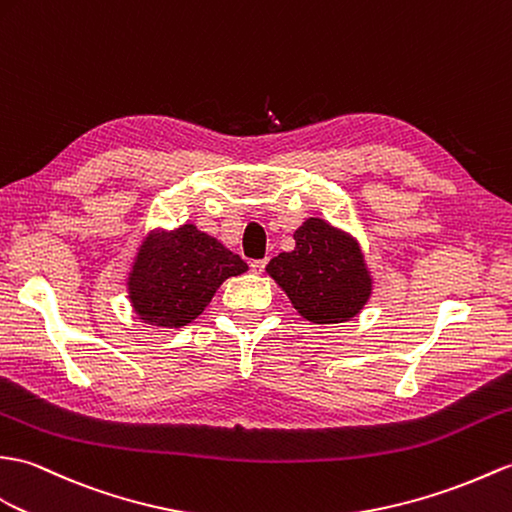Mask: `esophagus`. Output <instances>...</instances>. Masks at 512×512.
<instances>
[{
	"mask_svg": "<svg viewBox=\"0 0 512 512\" xmlns=\"http://www.w3.org/2000/svg\"><path fill=\"white\" fill-rule=\"evenodd\" d=\"M266 264H268V259H255V261H251V270L255 272V275H261V272L266 270Z\"/></svg>",
	"mask_w": 512,
	"mask_h": 512,
	"instance_id": "34e87169",
	"label": "esophagus"
}]
</instances>
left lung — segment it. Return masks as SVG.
<instances>
[{
  "instance_id": "8db88e82",
  "label": "left lung",
  "mask_w": 512,
  "mask_h": 512,
  "mask_svg": "<svg viewBox=\"0 0 512 512\" xmlns=\"http://www.w3.org/2000/svg\"><path fill=\"white\" fill-rule=\"evenodd\" d=\"M294 242V251L279 253L266 266L294 310L316 325L358 316L373 292L360 244L320 218L305 220Z\"/></svg>"
}]
</instances>
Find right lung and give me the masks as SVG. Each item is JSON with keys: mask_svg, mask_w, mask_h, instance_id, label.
<instances>
[{"mask_svg": "<svg viewBox=\"0 0 512 512\" xmlns=\"http://www.w3.org/2000/svg\"><path fill=\"white\" fill-rule=\"evenodd\" d=\"M246 270L216 237L183 224L146 237L128 275V299L144 323L176 329L202 314L224 279Z\"/></svg>", "mask_w": 512, "mask_h": 512, "instance_id": "right-lung-1", "label": "right lung"}]
</instances>
